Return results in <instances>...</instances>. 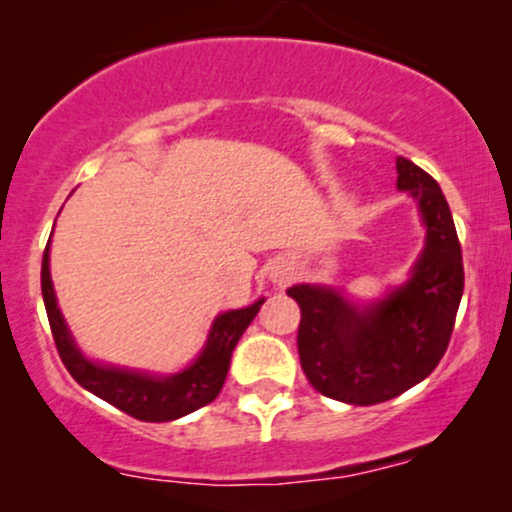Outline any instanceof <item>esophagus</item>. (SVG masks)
<instances>
[{
    "instance_id": "esophagus-1",
    "label": "esophagus",
    "mask_w": 512,
    "mask_h": 512,
    "mask_svg": "<svg viewBox=\"0 0 512 512\" xmlns=\"http://www.w3.org/2000/svg\"><path fill=\"white\" fill-rule=\"evenodd\" d=\"M279 281H284V279H279Z\"/></svg>"
}]
</instances>
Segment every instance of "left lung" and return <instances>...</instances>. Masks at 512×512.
<instances>
[{"mask_svg":"<svg viewBox=\"0 0 512 512\" xmlns=\"http://www.w3.org/2000/svg\"><path fill=\"white\" fill-rule=\"evenodd\" d=\"M397 173V187L419 202L428 231L407 284L366 310L322 286L286 291L301 308L298 356L308 383L358 407L402 395L436 370L464 289L462 248L443 190L409 158H397Z\"/></svg>","mask_w":512,"mask_h":512,"instance_id":"obj_1","label":"left lung"}]
</instances>
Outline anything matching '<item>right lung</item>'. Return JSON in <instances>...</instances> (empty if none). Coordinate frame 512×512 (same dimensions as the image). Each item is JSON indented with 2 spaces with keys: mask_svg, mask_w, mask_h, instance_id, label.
Returning a JSON list of instances; mask_svg holds the SVG:
<instances>
[{
  "mask_svg": "<svg viewBox=\"0 0 512 512\" xmlns=\"http://www.w3.org/2000/svg\"><path fill=\"white\" fill-rule=\"evenodd\" d=\"M48 250L50 240L43 255V269H40L43 301L45 310H48L57 354H60L64 368L69 370V375H72L76 383L139 421H173L214 402L216 395L221 392L223 380H226L233 349H236L243 332L248 330L250 322L255 320L262 301L250 305V308L231 310V313L216 317L202 356L178 375L151 378V375L132 373V370L96 366V363L86 361L76 351L72 337L67 332V325H64L62 313L55 301V291H52Z\"/></svg>",
  "mask_w": 512,
  "mask_h": 512,
  "instance_id": "add662e5",
  "label": "right lung"
}]
</instances>
